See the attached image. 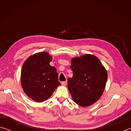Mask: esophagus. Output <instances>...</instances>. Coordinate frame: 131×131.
<instances>
[{
    "instance_id": "obj_1",
    "label": "esophagus",
    "mask_w": 131,
    "mask_h": 131,
    "mask_svg": "<svg viewBox=\"0 0 131 131\" xmlns=\"http://www.w3.org/2000/svg\"><path fill=\"white\" fill-rule=\"evenodd\" d=\"M61 84H62V85L66 86V84H67V81H63V82H62Z\"/></svg>"
}]
</instances>
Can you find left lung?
Instances as JSON below:
<instances>
[{
	"label": "left lung",
	"instance_id": "obj_1",
	"mask_svg": "<svg viewBox=\"0 0 131 131\" xmlns=\"http://www.w3.org/2000/svg\"><path fill=\"white\" fill-rule=\"evenodd\" d=\"M70 67L73 77L68 79V88L73 101L81 107L93 105L105 89L107 70L96 56L88 54L72 58Z\"/></svg>",
	"mask_w": 131,
	"mask_h": 131
}]
</instances>
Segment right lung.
<instances>
[{
	"instance_id": "add662e5",
	"label": "right lung",
	"mask_w": 131,
	"mask_h": 131,
	"mask_svg": "<svg viewBox=\"0 0 131 131\" xmlns=\"http://www.w3.org/2000/svg\"><path fill=\"white\" fill-rule=\"evenodd\" d=\"M52 57L48 52H37L24 62L21 83L26 95L36 102L46 101L61 84L56 68L50 65Z\"/></svg>"
}]
</instances>
